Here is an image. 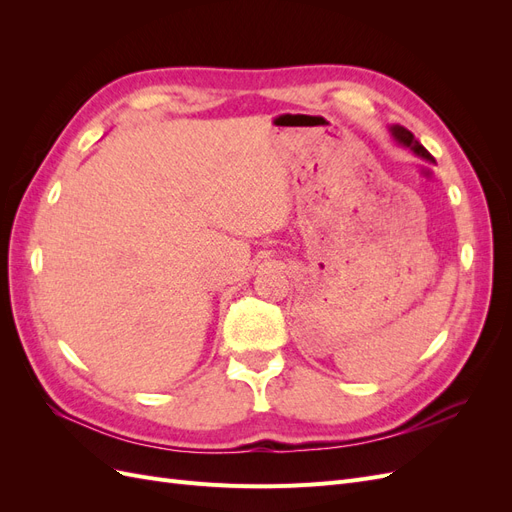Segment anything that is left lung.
I'll return each instance as SVG.
<instances>
[{"mask_svg": "<svg viewBox=\"0 0 512 512\" xmlns=\"http://www.w3.org/2000/svg\"><path fill=\"white\" fill-rule=\"evenodd\" d=\"M391 134H393V138L397 143H401L404 147H408L410 151H414L416 156H421V158H425V160H429V162H436L431 158V153L416 141L414 138V134L410 132V130H406L404 126H391Z\"/></svg>", "mask_w": 512, "mask_h": 512, "instance_id": "8db88e82", "label": "left lung"}]
</instances>
